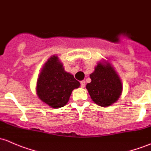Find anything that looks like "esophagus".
<instances>
[{"label": "esophagus", "mask_w": 151, "mask_h": 151, "mask_svg": "<svg viewBox=\"0 0 151 151\" xmlns=\"http://www.w3.org/2000/svg\"><path fill=\"white\" fill-rule=\"evenodd\" d=\"M85 86H86V82H85V81H81V86L82 88H84Z\"/></svg>", "instance_id": "1"}]
</instances>
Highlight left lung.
<instances>
[{
    "label": "left lung",
    "mask_w": 151,
    "mask_h": 151,
    "mask_svg": "<svg viewBox=\"0 0 151 151\" xmlns=\"http://www.w3.org/2000/svg\"><path fill=\"white\" fill-rule=\"evenodd\" d=\"M91 83H87L91 99L97 105L109 106L118 100L122 91L120 78L109 63H99L95 70L90 75Z\"/></svg>",
    "instance_id": "left-lung-1"
}]
</instances>
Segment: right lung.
Instances as JSON below:
<instances>
[{"instance_id":"add662e5","label":"right lung","mask_w":151,"mask_h":151,"mask_svg":"<svg viewBox=\"0 0 151 151\" xmlns=\"http://www.w3.org/2000/svg\"><path fill=\"white\" fill-rule=\"evenodd\" d=\"M80 86L74 76L65 71L57 56L45 63L37 81V94L43 102L54 108L65 106L72 91Z\"/></svg>"}]
</instances>
